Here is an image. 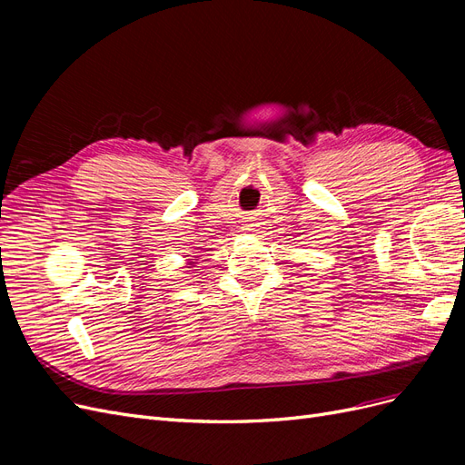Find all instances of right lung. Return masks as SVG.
I'll return each mask as SVG.
<instances>
[{"label": "right lung", "instance_id": "add662e5", "mask_svg": "<svg viewBox=\"0 0 465 465\" xmlns=\"http://www.w3.org/2000/svg\"><path fill=\"white\" fill-rule=\"evenodd\" d=\"M192 263H193V262H190V263H188V265H192Z\"/></svg>", "mask_w": 465, "mask_h": 465}]
</instances>
